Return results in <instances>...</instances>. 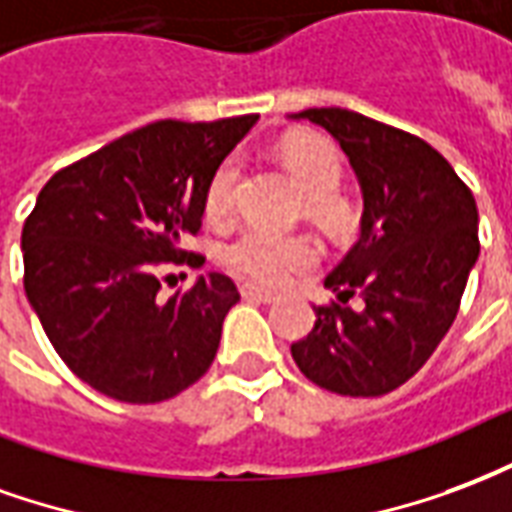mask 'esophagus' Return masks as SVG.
I'll return each instance as SVG.
<instances>
[{"mask_svg":"<svg viewBox=\"0 0 512 512\" xmlns=\"http://www.w3.org/2000/svg\"><path fill=\"white\" fill-rule=\"evenodd\" d=\"M240 294L245 297V300L264 302V305H270V302L278 300V294L270 292V289H259V286H253V283H242Z\"/></svg>","mask_w":512,"mask_h":512,"instance_id":"1","label":"esophagus"}]
</instances>
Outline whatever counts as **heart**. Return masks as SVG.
<instances>
[{
  "label": "heart",
  "mask_w": 512,
  "mask_h": 512,
  "mask_svg": "<svg viewBox=\"0 0 512 512\" xmlns=\"http://www.w3.org/2000/svg\"><path fill=\"white\" fill-rule=\"evenodd\" d=\"M283 163L297 179V185L311 201V212L330 226H341L349 218V210L335 193L341 188L343 160L341 152L322 136H292L281 147ZM240 179V160L226 158L212 174L207 193H204V215L212 223H223L234 212V188ZM316 245L302 237H286L261 226L245 229L231 242L223 259L231 272L242 275L245 281L281 286L294 272L308 270L316 264Z\"/></svg>",
  "instance_id": "b5f03b06"
}]
</instances>
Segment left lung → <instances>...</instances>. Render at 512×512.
<instances>
[{"label":"left lung","instance_id":"left-lung-1","mask_svg":"<svg viewBox=\"0 0 512 512\" xmlns=\"http://www.w3.org/2000/svg\"><path fill=\"white\" fill-rule=\"evenodd\" d=\"M308 119L341 144L363 193L360 240L324 286L363 311L319 305L292 357L313 384L376 398L409 382L453 327L480 256L472 190L423 138L349 108H308Z\"/></svg>","mask_w":512,"mask_h":512}]
</instances>
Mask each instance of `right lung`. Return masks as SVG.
<instances>
[{"mask_svg":"<svg viewBox=\"0 0 512 512\" xmlns=\"http://www.w3.org/2000/svg\"><path fill=\"white\" fill-rule=\"evenodd\" d=\"M259 117L152 122L57 171L21 231L26 300L73 374L125 404L199 382L240 292L220 272L160 294L201 229L204 193Z\"/></svg>","mask_w":512,"mask_h":512,"instance_id":"obj_1","label":"right lung"}]
</instances>
